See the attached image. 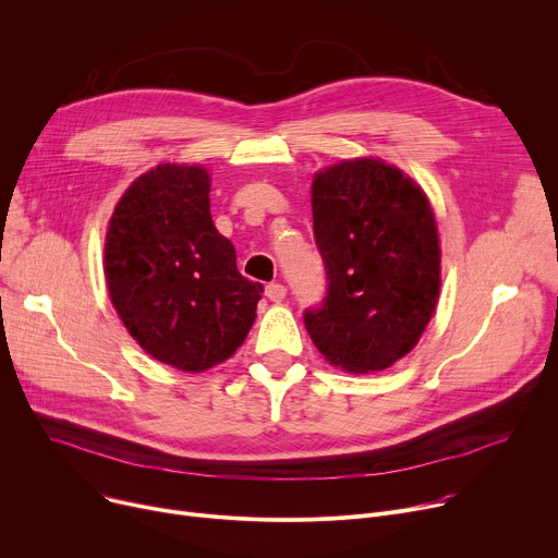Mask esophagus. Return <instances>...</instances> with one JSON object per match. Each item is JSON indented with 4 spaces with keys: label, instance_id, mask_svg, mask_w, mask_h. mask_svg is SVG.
Here are the masks:
<instances>
[{
    "label": "esophagus",
    "instance_id": "esophagus-1",
    "mask_svg": "<svg viewBox=\"0 0 558 558\" xmlns=\"http://www.w3.org/2000/svg\"><path fill=\"white\" fill-rule=\"evenodd\" d=\"M265 293H267V299H269V301L280 303V301L284 299V295H287V287H284L282 282H271V284H267Z\"/></svg>",
    "mask_w": 558,
    "mask_h": 558
}]
</instances>
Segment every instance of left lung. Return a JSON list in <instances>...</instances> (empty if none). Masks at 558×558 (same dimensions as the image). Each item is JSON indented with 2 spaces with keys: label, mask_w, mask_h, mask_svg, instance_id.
Segmentation results:
<instances>
[{
  "label": "left lung",
  "mask_w": 558,
  "mask_h": 558,
  "mask_svg": "<svg viewBox=\"0 0 558 558\" xmlns=\"http://www.w3.org/2000/svg\"><path fill=\"white\" fill-rule=\"evenodd\" d=\"M312 215L327 293L305 327L331 365L379 373L417 345L437 305L428 197L381 159H348L314 177Z\"/></svg>",
  "instance_id": "obj_1"
}]
</instances>
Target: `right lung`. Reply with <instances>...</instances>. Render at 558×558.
<instances>
[{
  "mask_svg": "<svg viewBox=\"0 0 558 558\" xmlns=\"http://www.w3.org/2000/svg\"><path fill=\"white\" fill-rule=\"evenodd\" d=\"M208 195L206 168L159 163L125 191L105 238L111 305L147 354L183 373L227 361L265 291L238 271Z\"/></svg>",
  "mask_w": 558,
  "mask_h": 558,
  "instance_id": "obj_1",
  "label": "right lung"
}]
</instances>
